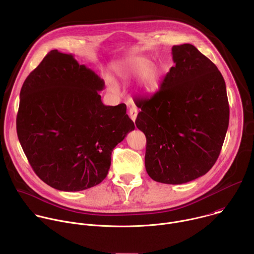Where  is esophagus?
<instances>
[{"mask_svg":"<svg viewBox=\"0 0 254 254\" xmlns=\"http://www.w3.org/2000/svg\"><path fill=\"white\" fill-rule=\"evenodd\" d=\"M128 115H129L131 121L134 123V121H135V119H136V116H137V110H136L135 106H131V107L129 108Z\"/></svg>","mask_w":254,"mask_h":254,"instance_id":"34e87169","label":"esophagus"}]
</instances>
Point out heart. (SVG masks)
<instances>
[{
	"mask_svg": "<svg viewBox=\"0 0 254 254\" xmlns=\"http://www.w3.org/2000/svg\"><path fill=\"white\" fill-rule=\"evenodd\" d=\"M150 59L141 56L131 57L115 65L118 73L123 77L140 76L138 88L141 93L148 94L156 90L161 78V69L157 65H151Z\"/></svg>",
	"mask_w": 254,
	"mask_h": 254,
	"instance_id": "obj_1",
	"label": "heart"
}]
</instances>
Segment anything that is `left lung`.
Masks as SVG:
<instances>
[{
    "label": "left lung",
    "mask_w": 254,
    "mask_h": 254,
    "mask_svg": "<svg viewBox=\"0 0 254 254\" xmlns=\"http://www.w3.org/2000/svg\"><path fill=\"white\" fill-rule=\"evenodd\" d=\"M175 66L150 98H136L135 126L147 137L144 166L156 182L184 184L219 157L229 125L224 78L191 44L172 48Z\"/></svg>",
    "instance_id": "8db88e82"
}]
</instances>
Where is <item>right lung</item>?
Returning <instances> with one entry per match:
<instances>
[{
	"label": "right lung",
	"mask_w": 254,
	"mask_h": 254,
	"mask_svg": "<svg viewBox=\"0 0 254 254\" xmlns=\"http://www.w3.org/2000/svg\"><path fill=\"white\" fill-rule=\"evenodd\" d=\"M104 81L71 54L50 51L20 92L17 133L32 167L50 187L76 192L98 185L112 152L134 129L127 105H104Z\"/></svg>",
	"instance_id": "1"
}]
</instances>
